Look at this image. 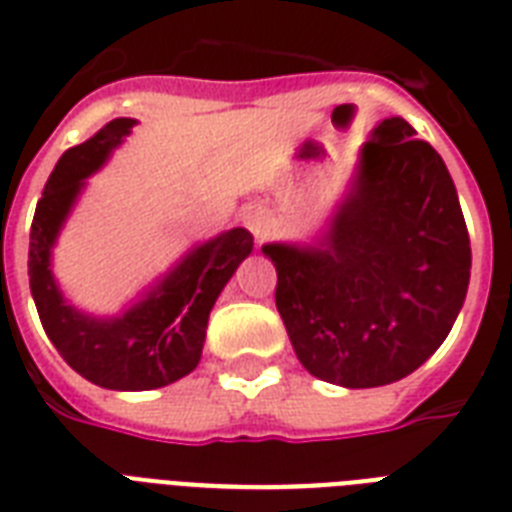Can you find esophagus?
Instances as JSON below:
<instances>
[{"label": "esophagus", "instance_id": "obj_1", "mask_svg": "<svg viewBox=\"0 0 512 512\" xmlns=\"http://www.w3.org/2000/svg\"><path fill=\"white\" fill-rule=\"evenodd\" d=\"M244 225H247L249 231H252V236L255 239H263L265 233L271 231V215L268 212H263V209H249L247 215H244Z\"/></svg>", "mask_w": 512, "mask_h": 512}]
</instances>
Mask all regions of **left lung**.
Listing matches in <instances>:
<instances>
[{
	"label": "left lung",
	"instance_id": "1",
	"mask_svg": "<svg viewBox=\"0 0 512 512\" xmlns=\"http://www.w3.org/2000/svg\"><path fill=\"white\" fill-rule=\"evenodd\" d=\"M263 255L300 364L342 388H380L425 364L470 281L452 175L401 116L374 127L329 231L313 244H265Z\"/></svg>",
	"mask_w": 512,
	"mask_h": 512
}]
</instances>
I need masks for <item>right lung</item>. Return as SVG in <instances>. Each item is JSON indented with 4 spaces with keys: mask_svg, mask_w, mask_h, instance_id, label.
<instances>
[{
    "mask_svg": "<svg viewBox=\"0 0 512 512\" xmlns=\"http://www.w3.org/2000/svg\"><path fill=\"white\" fill-rule=\"evenodd\" d=\"M132 124L135 119H114L60 156L36 204L28 244V281L44 332L74 372L108 390H154L191 374L204 348L209 311L252 252L247 228L220 233L193 247L140 303L114 319H95L63 300L52 279L50 249L84 177L103 167Z\"/></svg>",
    "mask_w": 512,
    "mask_h": 512,
    "instance_id": "obj_1",
    "label": "right lung"
}]
</instances>
